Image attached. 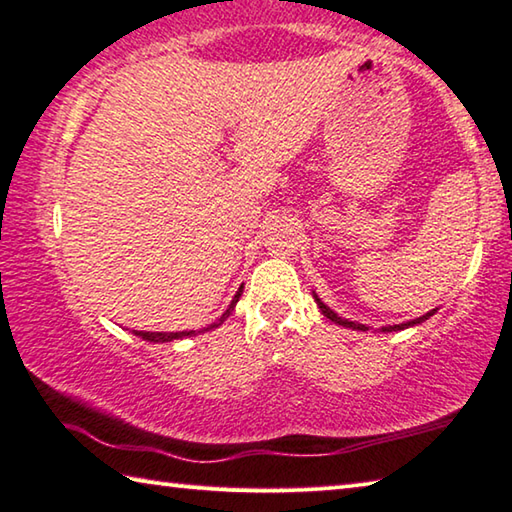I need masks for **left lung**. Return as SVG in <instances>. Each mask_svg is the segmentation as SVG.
Masks as SVG:
<instances>
[{"label": "left lung", "mask_w": 512, "mask_h": 512, "mask_svg": "<svg viewBox=\"0 0 512 512\" xmlns=\"http://www.w3.org/2000/svg\"><path fill=\"white\" fill-rule=\"evenodd\" d=\"M314 300H316L318 309L323 311V316H327L329 320H332V323H339V325H343V327H350V329H361V332H368V327H366V325H361V323H354V320H348V318H341L339 314H336V311L329 309V307L325 305V302L316 296V293H314ZM433 314H436V309L427 311V314L420 316V318H413V320H409V323H400V325H388V327H381V332H400V329H406V327H413V325H420V323H424V320H427V318H429V316H433Z\"/></svg>", "instance_id": "obj_1"}]
</instances>
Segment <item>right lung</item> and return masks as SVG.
I'll return each instance as SVG.
<instances>
[{
	"instance_id": "add662e5",
	"label": "right lung",
	"mask_w": 512,
	"mask_h": 512,
	"mask_svg": "<svg viewBox=\"0 0 512 512\" xmlns=\"http://www.w3.org/2000/svg\"><path fill=\"white\" fill-rule=\"evenodd\" d=\"M241 291H244V287H239V291L235 293V298H232V302L228 305V309H225V314H223L219 320H216V323H212L210 327H205L203 332H207V329H214V327L223 325V320L228 318V316L232 314V309L237 307ZM135 334H137V336H142V339H144V341H149V343H169V341H176V339H185V336H194L196 332H194V329H189V332H135Z\"/></svg>"
}]
</instances>
